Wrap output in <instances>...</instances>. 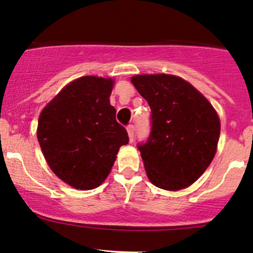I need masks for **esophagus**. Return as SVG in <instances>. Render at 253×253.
Segmentation results:
<instances>
[{
  "instance_id": "esophagus-1",
  "label": "esophagus",
  "mask_w": 253,
  "mask_h": 253,
  "mask_svg": "<svg viewBox=\"0 0 253 253\" xmlns=\"http://www.w3.org/2000/svg\"><path fill=\"white\" fill-rule=\"evenodd\" d=\"M127 133H128L129 142H133V137H134V126L133 125H129V126L127 127Z\"/></svg>"
}]
</instances>
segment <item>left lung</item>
<instances>
[{
	"instance_id": "obj_1",
	"label": "left lung",
	"mask_w": 253,
	"mask_h": 253,
	"mask_svg": "<svg viewBox=\"0 0 253 253\" xmlns=\"http://www.w3.org/2000/svg\"><path fill=\"white\" fill-rule=\"evenodd\" d=\"M131 81L151 109L150 135L138 144L149 180L165 190L189 187L216 154L220 133L216 110L178 76L135 75Z\"/></svg>"
}]
</instances>
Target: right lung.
<instances>
[{"label": "right lung", "mask_w": 253, "mask_h": 253, "mask_svg": "<svg viewBox=\"0 0 253 253\" xmlns=\"http://www.w3.org/2000/svg\"><path fill=\"white\" fill-rule=\"evenodd\" d=\"M114 80L84 76L70 82L44 106L37 139L54 174L75 189L99 187L111 171L125 127L110 105Z\"/></svg>", "instance_id": "1"}]
</instances>
